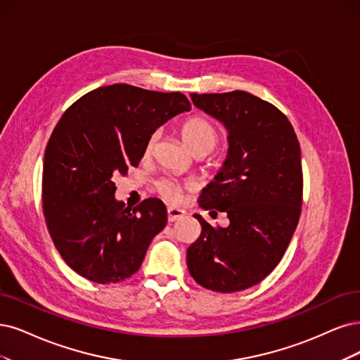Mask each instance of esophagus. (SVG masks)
Listing matches in <instances>:
<instances>
[{
	"mask_svg": "<svg viewBox=\"0 0 360 360\" xmlns=\"http://www.w3.org/2000/svg\"><path fill=\"white\" fill-rule=\"evenodd\" d=\"M184 217H185V210H182V209H178V207H169L167 209V219H169V222H175V221H178V219H181Z\"/></svg>",
	"mask_w": 360,
	"mask_h": 360,
	"instance_id": "34e87169",
	"label": "esophagus"
}]
</instances>
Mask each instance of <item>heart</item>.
Returning a JSON list of instances; mask_svg holds the SVG:
<instances>
[{"label": "heart", "instance_id": "1", "mask_svg": "<svg viewBox=\"0 0 360 360\" xmlns=\"http://www.w3.org/2000/svg\"><path fill=\"white\" fill-rule=\"evenodd\" d=\"M182 136L184 141L187 142L190 146V150L193 153L198 150H205V151H212L214 146L218 142V131L215 126L210 122H207L203 117H191L187 122L182 124ZM157 135H151L145 143V154L150 155L154 150ZM157 191L162 195L166 202L169 203H178L182 197L184 191V185L172 181V179H160L157 182Z\"/></svg>", "mask_w": 360, "mask_h": 360}]
</instances>
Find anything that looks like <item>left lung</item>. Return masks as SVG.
Here are the masks:
<instances>
[{
    "instance_id": "left-lung-1",
    "label": "left lung",
    "mask_w": 360,
    "mask_h": 360,
    "mask_svg": "<svg viewBox=\"0 0 360 360\" xmlns=\"http://www.w3.org/2000/svg\"><path fill=\"white\" fill-rule=\"evenodd\" d=\"M197 108L229 130V155L198 206L227 214V229L200 215L202 234L188 248L194 281L231 294L264 281L283 258L302 205L301 148L288 117L243 90L191 93ZM218 215V212H215Z\"/></svg>"
}]
</instances>
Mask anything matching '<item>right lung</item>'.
<instances>
[{
	"label": "right lung",
	"instance_id": "right-lung-1",
	"mask_svg": "<svg viewBox=\"0 0 360 360\" xmlns=\"http://www.w3.org/2000/svg\"><path fill=\"white\" fill-rule=\"evenodd\" d=\"M179 91L112 84L86 93L63 112L44 153L43 210L63 261L87 281L118 283L135 274L166 227V206L117 202L114 178L127 175L169 118L190 111Z\"/></svg>",
	"mask_w": 360,
	"mask_h": 360
}]
</instances>
